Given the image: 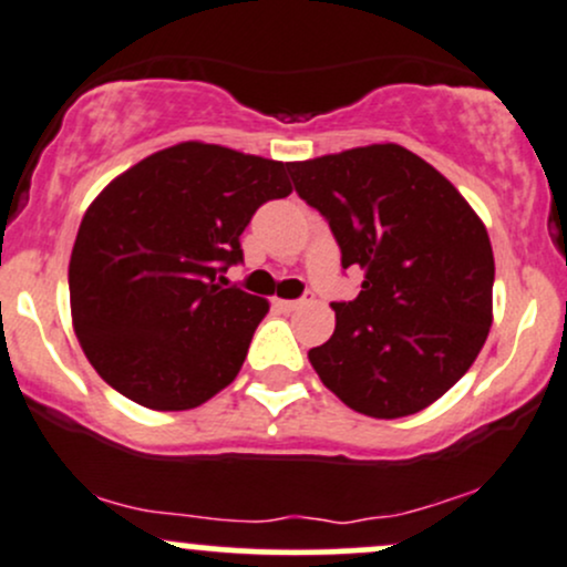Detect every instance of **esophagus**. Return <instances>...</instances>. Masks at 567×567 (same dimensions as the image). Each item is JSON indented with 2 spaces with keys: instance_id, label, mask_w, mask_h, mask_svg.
I'll list each match as a JSON object with an SVG mask.
<instances>
[{
  "instance_id": "obj_1",
  "label": "esophagus",
  "mask_w": 567,
  "mask_h": 567,
  "mask_svg": "<svg viewBox=\"0 0 567 567\" xmlns=\"http://www.w3.org/2000/svg\"><path fill=\"white\" fill-rule=\"evenodd\" d=\"M311 301H315V298H298V301H282V298H277V306L282 311H296V309H301V306H309Z\"/></svg>"
}]
</instances>
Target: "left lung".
Segmentation results:
<instances>
[{
    "label": "left lung",
    "mask_w": 567,
    "mask_h": 567,
    "mask_svg": "<svg viewBox=\"0 0 567 567\" xmlns=\"http://www.w3.org/2000/svg\"><path fill=\"white\" fill-rule=\"evenodd\" d=\"M296 192L328 218L354 301L333 303L311 368L343 405L402 419L437 402L477 360L493 324V247L461 192L419 154L370 143L288 162Z\"/></svg>",
    "instance_id": "left-lung-1"
}]
</instances>
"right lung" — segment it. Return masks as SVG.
I'll use <instances>...</instances> for the list:
<instances>
[{
  "label": "right lung",
  "instance_id": "add662e5",
  "mask_svg": "<svg viewBox=\"0 0 567 567\" xmlns=\"http://www.w3.org/2000/svg\"><path fill=\"white\" fill-rule=\"evenodd\" d=\"M288 165L218 143L148 154L90 202L69 261L71 324L95 373L148 410H192L237 379L266 298L220 288Z\"/></svg>",
  "mask_w": 567,
  "mask_h": 567
}]
</instances>
